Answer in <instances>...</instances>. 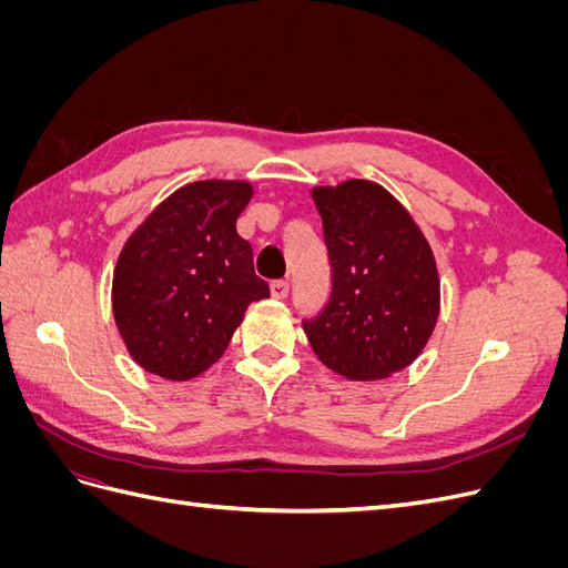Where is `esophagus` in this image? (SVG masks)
Masks as SVG:
<instances>
[{
  "label": "esophagus",
  "mask_w": 568,
  "mask_h": 568,
  "mask_svg": "<svg viewBox=\"0 0 568 568\" xmlns=\"http://www.w3.org/2000/svg\"><path fill=\"white\" fill-rule=\"evenodd\" d=\"M270 291H272V296L274 298H286L288 296V282L286 280H274L272 284H270Z\"/></svg>",
  "instance_id": "esophagus-1"
}]
</instances>
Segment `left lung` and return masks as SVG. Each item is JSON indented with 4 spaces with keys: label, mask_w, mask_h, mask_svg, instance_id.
I'll return each instance as SVG.
<instances>
[{
    "label": "left lung",
    "mask_w": 568,
    "mask_h": 568,
    "mask_svg": "<svg viewBox=\"0 0 568 568\" xmlns=\"http://www.w3.org/2000/svg\"><path fill=\"white\" fill-rule=\"evenodd\" d=\"M332 286L303 317L322 363L355 382L405 369L438 320V272L424 234L384 186L351 180L313 189Z\"/></svg>",
    "instance_id": "obj_1"
}]
</instances>
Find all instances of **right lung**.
I'll use <instances>...</instances> for the list:
<instances>
[{"instance_id":"right-lung-1","label":"right lung","mask_w":568,"mask_h":568,"mask_svg":"<svg viewBox=\"0 0 568 568\" xmlns=\"http://www.w3.org/2000/svg\"><path fill=\"white\" fill-rule=\"evenodd\" d=\"M246 182H194L168 196L118 257L113 315L146 372L184 382L225 353L248 303L270 296L236 234Z\"/></svg>"}]
</instances>
